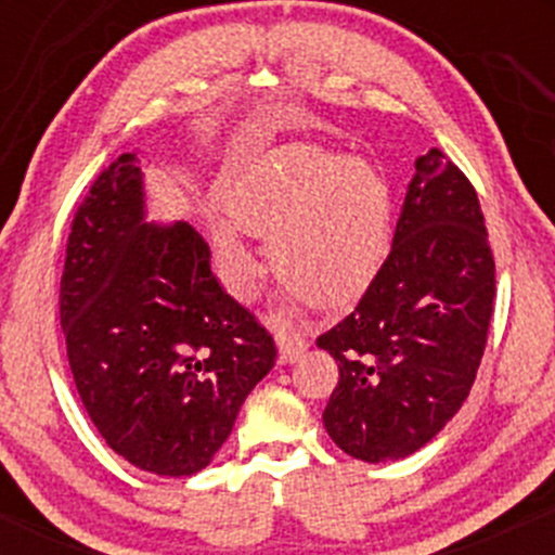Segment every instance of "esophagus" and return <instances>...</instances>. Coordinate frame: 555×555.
I'll return each mask as SVG.
<instances>
[{
  "instance_id": "34e87169",
  "label": "esophagus",
  "mask_w": 555,
  "mask_h": 555,
  "mask_svg": "<svg viewBox=\"0 0 555 555\" xmlns=\"http://www.w3.org/2000/svg\"><path fill=\"white\" fill-rule=\"evenodd\" d=\"M271 326L273 331H276V344H279V354H282L284 362H295L299 354L308 349V341L302 339L299 334H292L289 328L284 326L279 318H271Z\"/></svg>"
}]
</instances>
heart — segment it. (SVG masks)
I'll return each mask as SVG.
<instances>
[{
    "label": "heart",
    "instance_id": "heart-1",
    "mask_svg": "<svg viewBox=\"0 0 555 555\" xmlns=\"http://www.w3.org/2000/svg\"><path fill=\"white\" fill-rule=\"evenodd\" d=\"M221 201L240 232L269 237L273 271L310 302L358 295L384 260L391 195L362 158L286 145L234 175ZM234 227L216 229V256L232 289L247 295L258 263Z\"/></svg>",
    "mask_w": 555,
    "mask_h": 555
}]
</instances>
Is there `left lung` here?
Instances as JSON below:
<instances>
[{
  "mask_svg": "<svg viewBox=\"0 0 555 555\" xmlns=\"http://www.w3.org/2000/svg\"><path fill=\"white\" fill-rule=\"evenodd\" d=\"M495 260L473 182L443 151L415 162L393 245L358 308L318 336L339 365L323 425L362 462H393L460 412L486 352Z\"/></svg>",
  "mask_w": 555,
  "mask_h": 555,
  "instance_id": "obj_1",
  "label": "left lung"
}]
</instances>
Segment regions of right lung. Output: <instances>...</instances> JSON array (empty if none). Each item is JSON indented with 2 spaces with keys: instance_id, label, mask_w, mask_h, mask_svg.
Here are the masks:
<instances>
[{
  "instance_id": "right-lung-1",
  "label": "right lung",
  "mask_w": 555,
  "mask_h": 555,
  "mask_svg": "<svg viewBox=\"0 0 555 555\" xmlns=\"http://www.w3.org/2000/svg\"><path fill=\"white\" fill-rule=\"evenodd\" d=\"M138 154L101 171L69 227L60 321L101 438L154 475H195L232 433L276 344L221 289L193 227L143 221Z\"/></svg>"
}]
</instances>
